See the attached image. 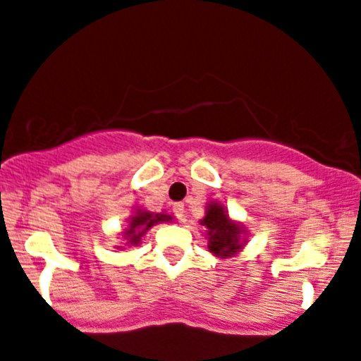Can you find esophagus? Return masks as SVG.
Instances as JSON below:
<instances>
[{
    "label": "esophagus",
    "instance_id": "1",
    "mask_svg": "<svg viewBox=\"0 0 361 361\" xmlns=\"http://www.w3.org/2000/svg\"><path fill=\"white\" fill-rule=\"evenodd\" d=\"M173 210H174V214H176L178 221L187 222V215H185V204L183 203H176L173 207Z\"/></svg>",
    "mask_w": 361,
    "mask_h": 361
}]
</instances>
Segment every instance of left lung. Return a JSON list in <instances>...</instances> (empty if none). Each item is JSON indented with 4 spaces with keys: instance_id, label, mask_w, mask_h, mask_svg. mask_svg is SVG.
Instances as JSON below:
<instances>
[{
    "instance_id": "obj_1",
    "label": "left lung",
    "mask_w": 361,
    "mask_h": 361,
    "mask_svg": "<svg viewBox=\"0 0 361 361\" xmlns=\"http://www.w3.org/2000/svg\"><path fill=\"white\" fill-rule=\"evenodd\" d=\"M201 226L207 228L208 251L219 258L235 257L245 244L244 226L231 221L226 208L214 201L207 207V214L201 219Z\"/></svg>"
}]
</instances>
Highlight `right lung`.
<instances>
[{
	"label": "right lung",
	"mask_w": 361,
	"mask_h": 361,
	"mask_svg": "<svg viewBox=\"0 0 361 361\" xmlns=\"http://www.w3.org/2000/svg\"><path fill=\"white\" fill-rule=\"evenodd\" d=\"M173 221V217L167 214H151L146 210H137L135 215L130 217V224H128L126 230L123 231L124 238H126V244L137 245L140 244V238L142 235L149 230L151 226L158 224V222H169Z\"/></svg>",
	"instance_id": "add662e5"
}]
</instances>
